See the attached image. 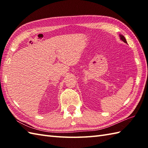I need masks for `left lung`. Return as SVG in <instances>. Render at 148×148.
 <instances>
[{
  "label": "left lung",
  "mask_w": 148,
  "mask_h": 148,
  "mask_svg": "<svg viewBox=\"0 0 148 148\" xmlns=\"http://www.w3.org/2000/svg\"><path fill=\"white\" fill-rule=\"evenodd\" d=\"M119 37H120V39H121V40H123V42H125V43H127V40H126V39H125V37H124L123 36H122V35H119Z\"/></svg>",
  "instance_id": "8db88e82"
}]
</instances>
